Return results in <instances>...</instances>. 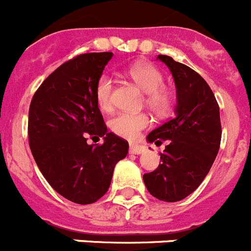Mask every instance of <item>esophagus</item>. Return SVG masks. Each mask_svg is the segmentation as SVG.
<instances>
[{"instance_id": "1", "label": "esophagus", "mask_w": 251, "mask_h": 251, "mask_svg": "<svg viewBox=\"0 0 251 251\" xmlns=\"http://www.w3.org/2000/svg\"><path fill=\"white\" fill-rule=\"evenodd\" d=\"M145 146L139 145L136 142H130V152L135 153V155H140V153L145 152Z\"/></svg>"}]
</instances>
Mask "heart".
<instances>
[{"mask_svg": "<svg viewBox=\"0 0 251 251\" xmlns=\"http://www.w3.org/2000/svg\"><path fill=\"white\" fill-rule=\"evenodd\" d=\"M128 75L137 86L145 92L146 103L155 112L164 114L171 106V95L164 85V76L152 65L136 64L128 70ZM112 89L114 82L107 75H102L96 83V100L102 110H110L112 107ZM150 119L145 114H128L123 112L115 116L110 121V128L112 132L128 140L136 139L142 128L148 127Z\"/></svg>", "mask_w": 251, "mask_h": 251, "instance_id": "heart-1", "label": "heart"}]
</instances>
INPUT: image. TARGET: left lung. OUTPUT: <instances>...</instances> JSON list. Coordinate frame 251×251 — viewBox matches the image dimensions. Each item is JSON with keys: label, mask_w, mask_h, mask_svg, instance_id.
<instances>
[{"label": "left lung", "mask_w": 251, "mask_h": 251, "mask_svg": "<svg viewBox=\"0 0 251 251\" xmlns=\"http://www.w3.org/2000/svg\"><path fill=\"white\" fill-rule=\"evenodd\" d=\"M175 81L176 107L171 120L152 130L149 142L169 140L162 164L144 175L149 193L166 202L180 201L198 189L218 155L221 140L220 110L206 81L173 57L157 56Z\"/></svg>", "instance_id": "obj_1"}]
</instances>
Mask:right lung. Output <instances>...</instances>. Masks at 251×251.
<instances>
[{"instance_id":"obj_1","label":"right lung","mask_w":251,"mask_h":251,"mask_svg":"<svg viewBox=\"0 0 251 251\" xmlns=\"http://www.w3.org/2000/svg\"><path fill=\"white\" fill-rule=\"evenodd\" d=\"M112 52L83 53L61 65L41 83L28 111V140L38 169L60 195L76 204L98 201L109 190L115 165L128 144L107 132L96 83ZM101 146H89L87 137Z\"/></svg>"}]
</instances>
